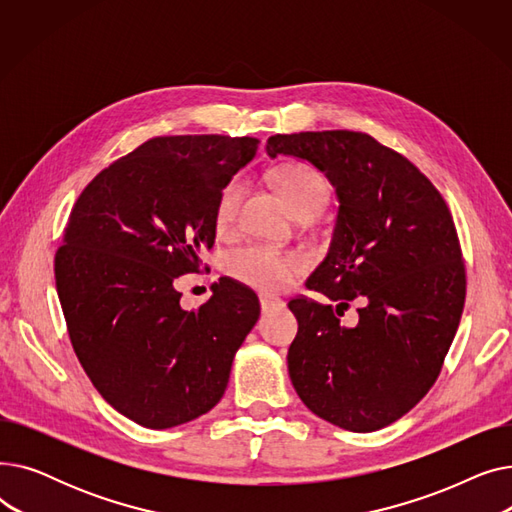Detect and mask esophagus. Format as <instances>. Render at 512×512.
<instances>
[{
  "label": "esophagus",
  "instance_id": "1",
  "mask_svg": "<svg viewBox=\"0 0 512 512\" xmlns=\"http://www.w3.org/2000/svg\"><path fill=\"white\" fill-rule=\"evenodd\" d=\"M259 305H261V311L265 313V311H272V309H278V307H282L284 303L280 301V299H274V297H259Z\"/></svg>",
  "mask_w": 512,
  "mask_h": 512
}]
</instances>
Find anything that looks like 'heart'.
I'll return each mask as SVG.
<instances>
[{
  "mask_svg": "<svg viewBox=\"0 0 512 512\" xmlns=\"http://www.w3.org/2000/svg\"><path fill=\"white\" fill-rule=\"evenodd\" d=\"M274 182L292 215L303 211L319 213L330 195L326 178L315 168L301 164V161L280 166L274 174ZM245 184V178L236 174L220 188L213 207L215 228L220 232L232 228L238 205L242 201V195H245ZM226 267L236 280L263 292H276L290 282L292 274L301 267V261L297 255H284L265 247H247L230 253L226 259Z\"/></svg>",
  "mask_w": 512,
  "mask_h": 512,
  "instance_id": "obj_1",
  "label": "heart"
}]
</instances>
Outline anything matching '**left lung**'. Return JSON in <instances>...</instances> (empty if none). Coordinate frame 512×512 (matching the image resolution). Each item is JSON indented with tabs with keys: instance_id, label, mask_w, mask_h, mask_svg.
<instances>
[{
	"instance_id": "1",
	"label": "left lung",
	"mask_w": 512,
	"mask_h": 512,
	"mask_svg": "<svg viewBox=\"0 0 512 512\" xmlns=\"http://www.w3.org/2000/svg\"><path fill=\"white\" fill-rule=\"evenodd\" d=\"M265 151L309 161L338 199L328 255L305 282L328 301L288 303L292 386L317 417L375 432L434 386L459 328L467 282L452 215L407 157L365 132L276 134ZM355 298L360 319L344 327Z\"/></svg>"
}]
</instances>
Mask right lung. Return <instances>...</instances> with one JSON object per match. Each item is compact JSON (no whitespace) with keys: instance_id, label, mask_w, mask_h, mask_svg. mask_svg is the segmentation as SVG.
<instances>
[{"instance_id":"right-lung-1","label":"right lung","mask_w":512,"mask_h":512,"mask_svg":"<svg viewBox=\"0 0 512 512\" xmlns=\"http://www.w3.org/2000/svg\"><path fill=\"white\" fill-rule=\"evenodd\" d=\"M257 143L151 139L97 174L70 211L56 288L74 353L97 392L143 427H176L218 405L257 324V294L238 282L220 280L193 311L174 288L203 267L215 199Z\"/></svg>"}]
</instances>
